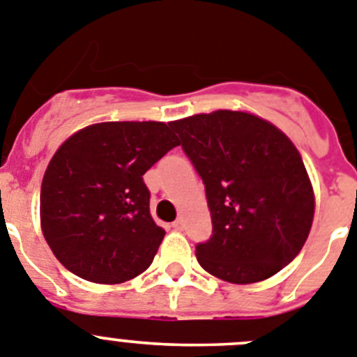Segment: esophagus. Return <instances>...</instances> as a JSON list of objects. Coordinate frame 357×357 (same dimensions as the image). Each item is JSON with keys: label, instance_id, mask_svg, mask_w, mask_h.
Listing matches in <instances>:
<instances>
[{"label": "esophagus", "instance_id": "1", "mask_svg": "<svg viewBox=\"0 0 357 357\" xmlns=\"http://www.w3.org/2000/svg\"><path fill=\"white\" fill-rule=\"evenodd\" d=\"M183 227H185V220L183 218H178V220L172 222V229L174 231H183Z\"/></svg>", "mask_w": 357, "mask_h": 357}]
</instances>
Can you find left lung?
I'll list each match as a JSON object with an SVG mask.
<instances>
[{
  "label": "left lung",
  "instance_id": "obj_1",
  "mask_svg": "<svg viewBox=\"0 0 357 357\" xmlns=\"http://www.w3.org/2000/svg\"><path fill=\"white\" fill-rule=\"evenodd\" d=\"M206 188L213 234L195 245L199 265L222 281L272 278L301 252L314 213L297 147L258 115L217 110L174 121Z\"/></svg>",
  "mask_w": 357,
  "mask_h": 357
}]
</instances>
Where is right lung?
Listing matches in <instances>:
<instances>
[{
	"mask_svg": "<svg viewBox=\"0 0 357 357\" xmlns=\"http://www.w3.org/2000/svg\"><path fill=\"white\" fill-rule=\"evenodd\" d=\"M176 146L171 124L131 121L92 124L59 147L40 188V226L67 271L117 284L149 268L165 231L142 176Z\"/></svg>",
	"mask_w": 357,
	"mask_h": 357,
	"instance_id": "add662e5",
	"label": "right lung"
}]
</instances>
